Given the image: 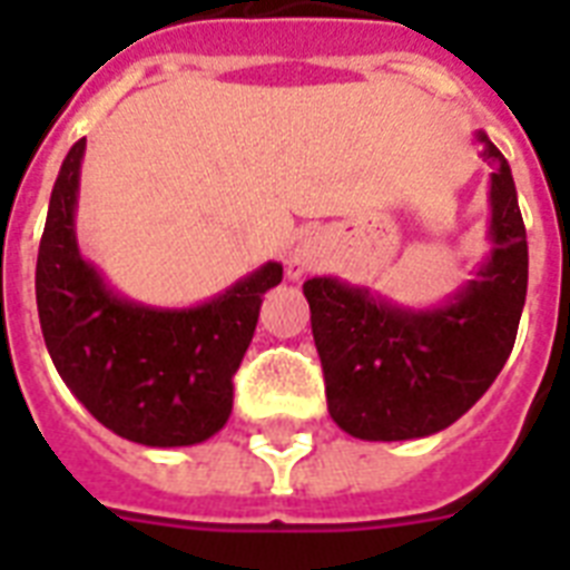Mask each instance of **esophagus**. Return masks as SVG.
<instances>
[{
	"instance_id": "1",
	"label": "esophagus",
	"mask_w": 570,
	"mask_h": 570,
	"mask_svg": "<svg viewBox=\"0 0 570 570\" xmlns=\"http://www.w3.org/2000/svg\"><path fill=\"white\" fill-rule=\"evenodd\" d=\"M313 266H316V248H311V245H298V248L289 254V259H286V272H289L293 281H298V277H302L304 272H311Z\"/></svg>"
}]
</instances>
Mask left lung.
<instances>
[{
  "label": "left lung",
  "instance_id": "8db88e82",
  "mask_svg": "<svg viewBox=\"0 0 570 570\" xmlns=\"http://www.w3.org/2000/svg\"><path fill=\"white\" fill-rule=\"evenodd\" d=\"M491 174V254L476 277L438 307H402L370 286L311 277L316 352L331 420L361 441H411L476 405L512 355L527 302V230L512 168L479 129Z\"/></svg>",
  "mask_w": 570,
  "mask_h": 570
}]
</instances>
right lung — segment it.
Here are the masks:
<instances>
[{"mask_svg":"<svg viewBox=\"0 0 570 570\" xmlns=\"http://www.w3.org/2000/svg\"><path fill=\"white\" fill-rule=\"evenodd\" d=\"M85 138L61 163L40 236L35 295L49 357L79 402L120 438L191 446L224 429L233 375L248 352L266 289L284 266L268 259L195 307H150L111 289L76 242Z\"/></svg>","mask_w":570,"mask_h":570,"instance_id":"right-lung-1","label":"right lung"}]
</instances>
